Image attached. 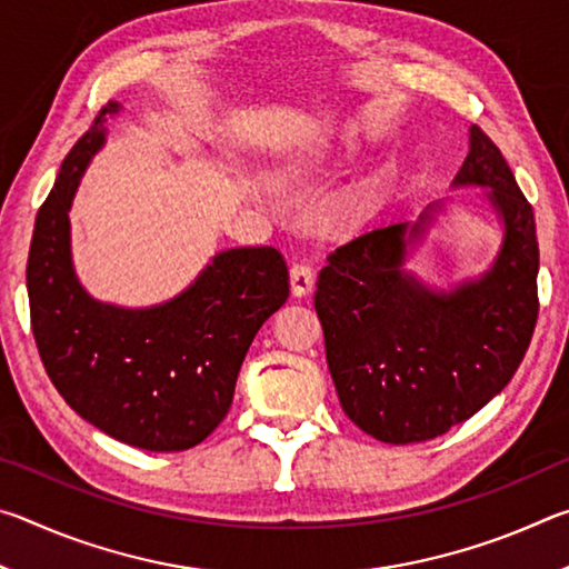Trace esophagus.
<instances>
[{
    "label": "esophagus",
    "mask_w": 569,
    "mask_h": 569,
    "mask_svg": "<svg viewBox=\"0 0 569 569\" xmlns=\"http://www.w3.org/2000/svg\"><path fill=\"white\" fill-rule=\"evenodd\" d=\"M291 291L293 296H308L313 291V268L308 263H296L291 268Z\"/></svg>",
    "instance_id": "1"
}]
</instances>
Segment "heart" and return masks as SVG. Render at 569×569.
I'll list each match as a JSON object with an SVG mask.
<instances>
[{
	"label": "heart",
	"instance_id": "1",
	"mask_svg": "<svg viewBox=\"0 0 569 569\" xmlns=\"http://www.w3.org/2000/svg\"><path fill=\"white\" fill-rule=\"evenodd\" d=\"M371 190H361L359 196H356L353 200H351V206H349V213H351V218H361L366 210H369V206H371Z\"/></svg>",
	"mask_w": 569,
	"mask_h": 569
}]
</instances>
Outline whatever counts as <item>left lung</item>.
<instances>
[{
	"instance_id": "obj_1",
	"label": "left lung",
	"mask_w": 569,
	"mask_h": 569,
	"mask_svg": "<svg viewBox=\"0 0 569 569\" xmlns=\"http://www.w3.org/2000/svg\"><path fill=\"white\" fill-rule=\"evenodd\" d=\"M455 188H487L505 226L489 271L451 291L403 271L409 248L445 203L417 223L377 228L336 248L313 306L339 401L356 427L387 445L447 435L495 399L522 363L537 323L539 246L532 206L477 124Z\"/></svg>"
}]
</instances>
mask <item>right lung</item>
Instances as JSON below:
<instances>
[{"mask_svg": "<svg viewBox=\"0 0 569 569\" xmlns=\"http://www.w3.org/2000/svg\"><path fill=\"white\" fill-rule=\"evenodd\" d=\"M102 108L67 152L34 220L27 258L32 333L47 377L84 421L148 451H182L226 419L256 333L288 298V268L271 246L213 256L186 291L150 308L94 301L77 281L70 206L104 146Z\"/></svg>", "mask_w": 569, "mask_h": 569, "instance_id": "right-lung-1", "label": "right lung"}]
</instances>
